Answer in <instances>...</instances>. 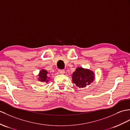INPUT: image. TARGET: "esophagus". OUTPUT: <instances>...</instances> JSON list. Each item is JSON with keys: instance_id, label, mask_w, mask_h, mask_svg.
<instances>
[{"instance_id": "1", "label": "esophagus", "mask_w": 130, "mask_h": 130, "mask_svg": "<svg viewBox=\"0 0 130 130\" xmlns=\"http://www.w3.org/2000/svg\"><path fill=\"white\" fill-rule=\"evenodd\" d=\"M58 72L60 74H64L65 73V71L63 70V69H59Z\"/></svg>"}]
</instances>
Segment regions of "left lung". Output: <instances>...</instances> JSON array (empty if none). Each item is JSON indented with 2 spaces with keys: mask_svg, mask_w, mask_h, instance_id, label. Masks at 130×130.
Returning a JSON list of instances; mask_svg holds the SVG:
<instances>
[{
  "mask_svg": "<svg viewBox=\"0 0 130 130\" xmlns=\"http://www.w3.org/2000/svg\"><path fill=\"white\" fill-rule=\"evenodd\" d=\"M94 73L88 69L78 67L72 74V82L79 88L90 85L94 80Z\"/></svg>",
  "mask_w": 130,
  "mask_h": 130,
  "instance_id": "left-lung-1",
  "label": "left lung"
}]
</instances>
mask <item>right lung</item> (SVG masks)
I'll return each mask as SVG.
<instances>
[{
    "label": "right lung",
    "mask_w": 130,
    "mask_h": 130,
    "mask_svg": "<svg viewBox=\"0 0 130 130\" xmlns=\"http://www.w3.org/2000/svg\"><path fill=\"white\" fill-rule=\"evenodd\" d=\"M48 72L45 69H42L39 72V74L38 75V80L40 82H46L47 83L49 81V77H48Z\"/></svg>",
    "instance_id": "1"
}]
</instances>
